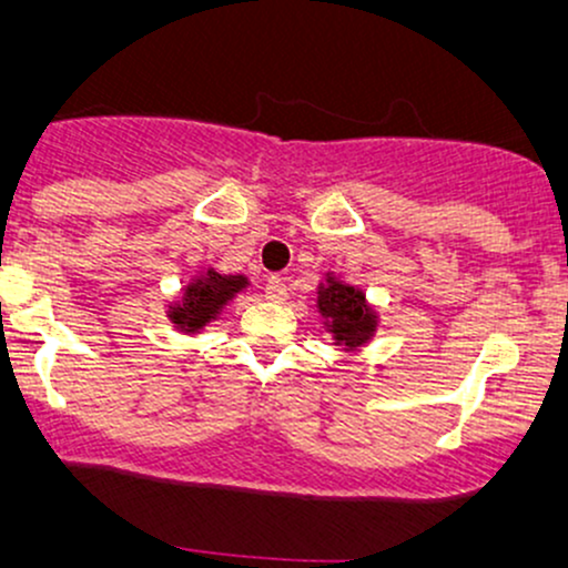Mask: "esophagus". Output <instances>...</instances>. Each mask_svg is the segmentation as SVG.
<instances>
[{
    "mask_svg": "<svg viewBox=\"0 0 568 568\" xmlns=\"http://www.w3.org/2000/svg\"><path fill=\"white\" fill-rule=\"evenodd\" d=\"M286 282L282 276H271L268 282H265V297L271 300V303H282V300H286Z\"/></svg>",
    "mask_w": 568,
    "mask_h": 568,
    "instance_id": "obj_1",
    "label": "esophagus"
}]
</instances>
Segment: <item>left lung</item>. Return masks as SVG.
Returning a JSON list of instances; mask_svg holds the SVG:
<instances>
[{
    "label": "left lung",
    "mask_w": 568,
    "mask_h": 568,
    "mask_svg": "<svg viewBox=\"0 0 568 568\" xmlns=\"http://www.w3.org/2000/svg\"><path fill=\"white\" fill-rule=\"evenodd\" d=\"M318 311L326 318L328 332L334 334V345L361 347L376 332V313L366 305V295L355 286L342 284L328 276L318 286Z\"/></svg>",
    "instance_id": "1"
}]
</instances>
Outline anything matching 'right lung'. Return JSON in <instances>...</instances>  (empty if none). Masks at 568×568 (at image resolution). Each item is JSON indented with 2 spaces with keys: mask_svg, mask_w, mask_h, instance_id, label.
I'll use <instances>...</instances> for the list:
<instances>
[{
  "mask_svg": "<svg viewBox=\"0 0 568 568\" xmlns=\"http://www.w3.org/2000/svg\"><path fill=\"white\" fill-rule=\"evenodd\" d=\"M247 286L244 276H223L219 271H207L205 276L194 278L184 290V300L171 307V321L181 326V332H197L207 326L221 313V307L229 303L236 292Z\"/></svg>",
  "mask_w": 568,
  "mask_h": 568,
  "instance_id": "obj_1",
  "label": "right lung"
}]
</instances>
